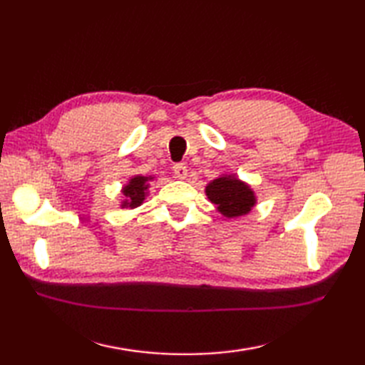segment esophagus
I'll return each instance as SVG.
<instances>
[{
	"mask_svg": "<svg viewBox=\"0 0 365 365\" xmlns=\"http://www.w3.org/2000/svg\"><path fill=\"white\" fill-rule=\"evenodd\" d=\"M173 170H174V175L177 178H185L188 175V169L183 165V163H175V165L173 166Z\"/></svg>",
	"mask_w": 365,
	"mask_h": 365,
	"instance_id": "esophagus-1",
	"label": "esophagus"
}]
</instances>
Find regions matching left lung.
Instances as JSON below:
<instances>
[{"mask_svg":"<svg viewBox=\"0 0 365 365\" xmlns=\"http://www.w3.org/2000/svg\"><path fill=\"white\" fill-rule=\"evenodd\" d=\"M208 199L227 218H237L251 212L255 204L254 191L237 177L226 175L215 178L205 188Z\"/></svg>","mask_w":365,"mask_h":365,"instance_id":"1","label":"left lung"}]
</instances>
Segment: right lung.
I'll return each instance as SVG.
<instances>
[{
    "mask_svg": "<svg viewBox=\"0 0 365 365\" xmlns=\"http://www.w3.org/2000/svg\"><path fill=\"white\" fill-rule=\"evenodd\" d=\"M152 177H143V175H136L131 178L128 185L123 187V196L127 199L122 202V207H130L135 208L138 205L143 204V200L145 199V191L149 188L147 182L150 180Z\"/></svg>",
    "mask_w": 365,
    "mask_h": 365,
    "instance_id": "add662e5",
    "label": "right lung"
}]
</instances>
